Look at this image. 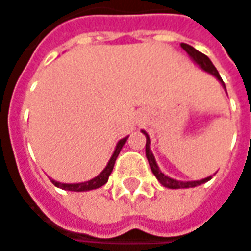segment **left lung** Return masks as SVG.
<instances>
[{"mask_svg":"<svg viewBox=\"0 0 251 251\" xmlns=\"http://www.w3.org/2000/svg\"><path fill=\"white\" fill-rule=\"evenodd\" d=\"M182 49L191 56V59L194 60L196 65H199L202 69L207 72V73H210V75H213L220 83H222V86L225 87V83L222 80V77H220L219 72L216 70V68L213 66V63L210 62V59L206 56V55H203V53H201L199 50H196L194 46H191V45L188 44H181ZM226 89V87H225ZM143 134L145 135V138H147V143H145V155H147V159H148V164H150V167H151V171H152V174L155 175V178H157L158 181L161 185H164L165 188H169V189H182V188H194V186H198V185H202V183H205L209 179H212V176H207L205 179H201V181H191V182H183V181H176V179H172V178H169L165 174H162L161 172V169L157 165V161H155V157H154V154L151 152V150H150V137H148V134L143 130Z\"/></svg>","mask_w":251,"mask_h":251,"instance_id":"left-lung-1","label":"left lung"}]
</instances>
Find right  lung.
<instances>
[{
    "instance_id": "1",
    "label": "right lung",
    "mask_w": 251,
    "mask_h": 251,
    "mask_svg": "<svg viewBox=\"0 0 251 251\" xmlns=\"http://www.w3.org/2000/svg\"><path fill=\"white\" fill-rule=\"evenodd\" d=\"M127 138H128V137L120 140L119 144L116 145V150H114L113 155L110 158L108 164H107V167L103 169L96 178H93V179L86 182H80V183H62V182L53 181V179H50V181H52V183H53L55 186H57V188H62V189H65V191H73V192H84V191H92V189H97V188L103 186V185L108 181V176H110L111 171L114 168V162H116V159L119 157L123 145L126 144Z\"/></svg>"
}]
</instances>
